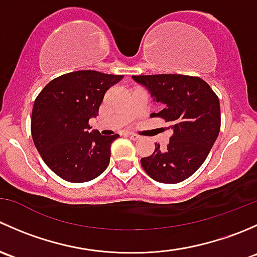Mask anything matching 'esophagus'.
I'll list each match as a JSON object with an SVG mask.
<instances>
[{
	"instance_id": "34e87169",
	"label": "esophagus",
	"mask_w": 257,
	"mask_h": 257,
	"mask_svg": "<svg viewBox=\"0 0 257 257\" xmlns=\"http://www.w3.org/2000/svg\"><path fill=\"white\" fill-rule=\"evenodd\" d=\"M126 137H129V138H131L132 141H138V139L141 138V137H139L138 134H134V133H128V134H126Z\"/></svg>"
}]
</instances>
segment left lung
Here are the masks:
<instances>
[{
  "mask_svg": "<svg viewBox=\"0 0 257 257\" xmlns=\"http://www.w3.org/2000/svg\"><path fill=\"white\" fill-rule=\"evenodd\" d=\"M163 104L152 116L164 119L173 129L169 143H155L152 155L142 158L148 175L164 184H177L194 174L205 162L220 132L219 98L204 79L185 74L133 76Z\"/></svg>",
  "mask_w": 257,
  "mask_h": 257,
  "instance_id": "obj_1",
  "label": "left lung"
}]
</instances>
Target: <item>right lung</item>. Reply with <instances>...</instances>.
<instances>
[{"mask_svg": "<svg viewBox=\"0 0 257 257\" xmlns=\"http://www.w3.org/2000/svg\"><path fill=\"white\" fill-rule=\"evenodd\" d=\"M123 76L97 71L62 74L43 88L33 104L31 133L43 162L69 183H84L107 169L118 134L89 132L105 92Z\"/></svg>", "mask_w": 257, "mask_h": 257, "instance_id": "1", "label": "right lung"}]
</instances>
